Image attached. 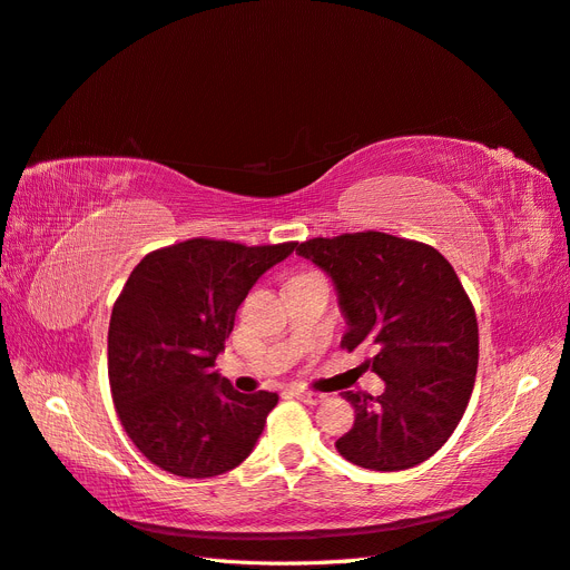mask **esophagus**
Listing matches in <instances>:
<instances>
[{
    "label": "esophagus",
    "mask_w": 570,
    "mask_h": 570,
    "mask_svg": "<svg viewBox=\"0 0 570 570\" xmlns=\"http://www.w3.org/2000/svg\"><path fill=\"white\" fill-rule=\"evenodd\" d=\"M296 399L298 401H303V403H307V405H317V403H322L324 401V394H315V392H305V389H296Z\"/></svg>",
    "instance_id": "1"
}]
</instances>
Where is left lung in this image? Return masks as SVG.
Listing matches in <instances>:
<instances>
[{"instance_id": "obj_1", "label": "left lung", "mask_w": 570, "mask_h": 570, "mask_svg": "<svg viewBox=\"0 0 570 570\" xmlns=\"http://www.w3.org/2000/svg\"><path fill=\"white\" fill-rule=\"evenodd\" d=\"M334 284L348 330L341 346H372L382 396L346 392L353 428L336 449L370 470L428 461L461 422L478 375V320L449 259L382 232L296 243Z\"/></svg>"}]
</instances>
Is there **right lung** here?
<instances>
[{"instance_id": "add662e5", "label": "right lung", "mask_w": 570, "mask_h": 570, "mask_svg": "<svg viewBox=\"0 0 570 570\" xmlns=\"http://www.w3.org/2000/svg\"><path fill=\"white\" fill-rule=\"evenodd\" d=\"M291 253L294 243L193 238L128 276L109 320V386L126 434L157 468L215 478L250 456L279 396L240 394L213 367L238 305Z\"/></svg>"}]
</instances>
